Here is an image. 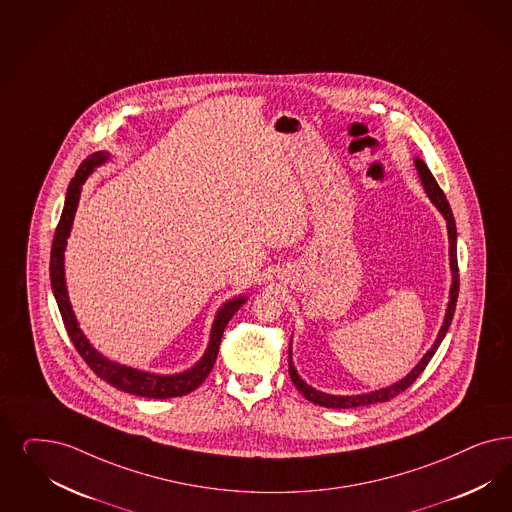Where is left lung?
I'll list each match as a JSON object with an SVG mask.
<instances>
[{
	"label": "left lung",
	"instance_id": "8db88e82",
	"mask_svg": "<svg viewBox=\"0 0 512 512\" xmlns=\"http://www.w3.org/2000/svg\"><path fill=\"white\" fill-rule=\"evenodd\" d=\"M416 170L420 174L422 179L423 189L425 193L429 194V198L433 200V204L439 208V212L444 215L446 219V227H448V240H450V268H452V289H450V302H448V310H446V316H444V323H442L441 331L439 336L433 344V348L429 352L423 355L422 361L416 365V369L410 372L406 378H403L401 382L389 386V388L378 389V391H372V393H363V395H352V397H338V395H327V393H321L318 389L310 388L304 380H300L299 374L295 371L293 363H291V346H289V376L293 380V384L297 386L300 393L314 405L325 406V408H355V406H367L374 405V403H386L389 399L397 397L399 393H403L406 388H410L414 384V380L422 374L423 369L427 367V363L431 361V357L437 352V348L441 346L442 338L446 335L452 318H454V312H456V302H458L459 293V268H458V247H456V240H458V232H456V221H454V215L450 210V204L446 200V196L442 193L437 179L433 177V174L429 172L427 164L423 160L416 159Z\"/></svg>",
	"mask_w": 512,
	"mask_h": 512
}]
</instances>
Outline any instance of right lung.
<instances>
[{
    "label": "right lung",
    "instance_id": "1",
    "mask_svg": "<svg viewBox=\"0 0 512 512\" xmlns=\"http://www.w3.org/2000/svg\"><path fill=\"white\" fill-rule=\"evenodd\" d=\"M107 153L100 151L90 155L89 159L83 160L79 170L75 172V177L71 179L64 210L60 215L58 227L54 232L53 249H51V285H53L54 299L58 304V310L62 314V321L66 325V331L70 335L71 342L75 350L85 359L92 372L106 380L107 384L115 386L117 389H123L126 393L138 395V397H149V399H170V397H181L191 393L193 389L198 388L213 369L221 336L227 327L230 318L240 310V306L246 302V297L232 299L223 304V308L217 312V318L213 321L212 335H210V344L204 357L194 365L193 369L174 376H160V374H149V372L136 371L130 367H124L119 363H113L106 359L102 353L96 352L89 344V340L83 336L75 316L71 312L70 300H68V291H66V280H64V247H66V238L70 236L71 223L73 215L77 210L79 194H81V185L87 181L90 172L106 162Z\"/></svg>",
    "mask_w": 512,
    "mask_h": 512
}]
</instances>
